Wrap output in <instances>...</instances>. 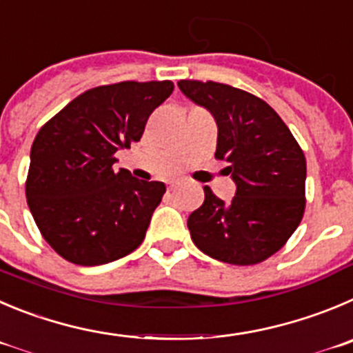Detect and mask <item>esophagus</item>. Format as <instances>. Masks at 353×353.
Returning <instances> with one entry per match:
<instances>
[{
	"instance_id": "esophagus-1",
	"label": "esophagus",
	"mask_w": 353,
	"mask_h": 353,
	"mask_svg": "<svg viewBox=\"0 0 353 353\" xmlns=\"http://www.w3.org/2000/svg\"><path fill=\"white\" fill-rule=\"evenodd\" d=\"M169 186H170V188H174V186H176V181H170V183H169Z\"/></svg>"
}]
</instances>
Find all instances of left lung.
I'll list each match as a JSON object with an SVG mask.
<instances>
[{
	"instance_id": "obj_1",
	"label": "left lung",
	"mask_w": 353,
	"mask_h": 353,
	"mask_svg": "<svg viewBox=\"0 0 353 353\" xmlns=\"http://www.w3.org/2000/svg\"><path fill=\"white\" fill-rule=\"evenodd\" d=\"M184 95L214 117L216 158L236 186L232 202L203 188L188 217L200 251L230 265H256L275 254L305 212L306 160L282 118L256 95L216 81H177Z\"/></svg>"
}]
</instances>
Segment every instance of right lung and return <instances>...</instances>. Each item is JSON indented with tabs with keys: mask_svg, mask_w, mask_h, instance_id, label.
I'll return each mask as SVG.
<instances>
[{
	"mask_svg": "<svg viewBox=\"0 0 353 353\" xmlns=\"http://www.w3.org/2000/svg\"><path fill=\"white\" fill-rule=\"evenodd\" d=\"M172 81H121L72 99L39 128L26 196L43 239L74 265L97 266L136 251L165 184L114 172V153L143 136Z\"/></svg>",
	"mask_w": 353,
	"mask_h": 353,
	"instance_id": "add662e5",
	"label": "right lung"
}]
</instances>
